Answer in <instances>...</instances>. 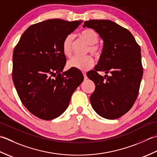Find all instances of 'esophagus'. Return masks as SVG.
Returning a JSON list of instances; mask_svg holds the SVG:
<instances>
[{"label": "esophagus", "mask_w": 157, "mask_h": 157, "mask_svg": "<svg viewBox=\"0 0 157 157\" xmlns=\"http://www.w3.org/2000/svg\"><path fill=\"white\" fill-rule=\"evenodd\" d=\"M82 75H83V76H84L85 80H87V75H86V73L85 72H82Z\"/></svg>", "instance_id": "1"}]
</instances>
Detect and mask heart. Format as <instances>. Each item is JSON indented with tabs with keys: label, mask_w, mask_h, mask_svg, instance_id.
<instances>
[{
	"label": "heart",
	"mask_w": 157,
	"mask_h": 157,
	"mask_svg": "<svg viewBox=\"0 0 157 157\" xmlns=\"http://www.w3.org/2000/svg\"><path fill=\"white\" fill-rule=\"evenodd\" d=\"M79 36L88 44L87 53H91L96 58L100 57L102 53V47L98 43L99 36L97 32L91 28H85L79 33ZM74 40L72 34L66 36L62 42V52L66 57H70L72 56V47ZM94 59L91 56L85 57H75L68 62L69 68H74L81 71H86L94 66Z\"/></svg>",
	"instance_id": "heart-1"
}]
</instances>
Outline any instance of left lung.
Returning a JSON list of instances; mask_svg holds the SVG:
<instances>
[{
  "label": "left lung",
  "mask_w": 157,
  "mask_h": 157,
  "mask_svg": "<svg viewBox=\"0 0 157 157\" xmlns=\"http://www.w3.org/2000/svg\"><path fill=\"white\" fill-rule=\"evenodd\" d=\"M83 27L93 28L104 40L95 70L87 74L95 85L90 96L92 108L105 119H118L132 108L138 95L143 75L141 49L132 34L114 21L92 20ZM98 71L109 76L102 77Z\"/></svg>",
  "instance_id": "1"
}]
</instances>
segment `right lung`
<instances>
[{
  "label": "right lung",
  "mask_w": 157,
  "mask_h": 157,
  "mask_svg": "<svg viewBox=\"0 0 157 157\" xmlns=\"http://www.w3.org/2000/svg\"><path fill=\"white\" fill-rule=\"evenodd\" d=\"M81 23L53 19L33 24L15 47V87L24 106L40 119L52 120L62 114L84 78L76 68L62 72L66 63L62 42Z\"/></svg>",
  "instance_id": "1"
}]
</instances>
